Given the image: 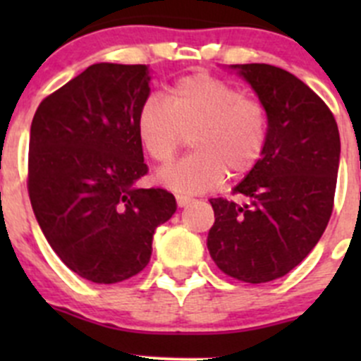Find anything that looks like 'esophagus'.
Segmentation results:
<instances>
[{
    "label": "esophagus",
    "mask_w": 361,
    "mask_h": 361,
    "mask_svg": "<svg viewBox=\"0 0 361 361\" xmlns=\"http://www.w3.org/2000/svg\"><path fill=\"white\" fill-rule=\"evenodd\" d=\"M176 202H178V206H180V207H185L187 204L192 202V199L187 197V195H176Z\"/></svg>",
    "instance_id": "34e87169"
}]
</instances>
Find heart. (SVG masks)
<instances>
[{
	"mask_svg": "<svg viewBox=\"0 0 361 361\" xmlns=\"http://www.w3.org/2000/svg\"><path fill=\"white\" fill-rule=\"evenodd\" d=\"M136 133L154 162L171 164L190 134L194 154L159 174L180 194H201L227 178H243L258 166L269 141L264 103L232 83L209 75L183 76L169 89L167 101L148 96L137 108Z\"/></svg>",
	"mask_w": 361,
	"mask_h": 361,
	"instance_id": "1",
	"label": "heart"
}]
</instances>
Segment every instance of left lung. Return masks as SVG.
I'll list each match as a JSON object with an SVG mask.
<instances>
[{
	"mask_svg": "<svg viewBox=\"0 0 361 361\" xmlns=\"http://www.w3.org/2000/svg\"><path fill=\"white\" fill-rule=\"evenodd\" d=\"M269 113L258 166L232 190L246 204L209 199L207 250L221 272L245 283L288 274L314 248L334 209L341 137L325 101L271 64H232Z\"/></svg>",
	"mask_w": 361,
	"mask_h": 361,
	"instance_id": "left-lung-1",
	"label": "left lung"
}]
</instances>
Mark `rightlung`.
<instances>
[{
    "mask_svg": "<svg viewBox=\"0 0 361 361\" xmlns=\"http://www.w3.org/2000/svg\"><path fill=\"white\" fill-rule=\"evenodd\" d=\"M145 64L89 66L39 103L31 123L27 192L57 257L83 279L111 285L143 271L154 232L176 211L148 173L136 115L150 96Z\"/></svg>",
    "mask_w": 361,
    "mask_h": 361,
    "instance_id": "right-lung-1",
    "label": "right lung"
}]
</instances>
